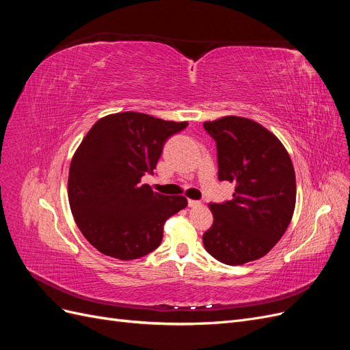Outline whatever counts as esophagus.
<instances>
[{"label":"esophagus","instance_id":"obj_1","mask_svg":"<svg viewBox=\"0 0 350 350\" xmlns=\"http://www.w3.org/2000/svg\"><path fill=\"white\" fill-rule=\"evenodd\" d=\"M188 206H189V207H200V206H201V201L188 200Z\"/></svg>","mask_w":350,"mask_h":350}]
</instances>
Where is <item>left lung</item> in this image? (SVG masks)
Masks as SVG:
<instances>
[{"instance_id": "left-lung-1", "label": "left lung", "mask_w": 350, "mask_h": 350, "mask_svg": "<svg viewBox=\"0 0 350 350\" xmlns=\"http://www.w3.org/2000/svg\"><path fill=\"white\" fill-rule=\"evenodd\" d=\"M217 147L219 181L235 184L232 200L210 203L206 251L228 266L258 260L288 229L296 201L293 165L276 135L242 116L204 122Z\"/></svg>"}]
</instances>
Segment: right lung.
Returning a JSON list of instances; mask_svg holds the SVG:
<instances>
[{
  "mask_svg": "<svg viewBox=\"0 0 350 350\" xmlns=\"http://www.w3.org/2000/svg\"><path fill=\"white\" fill-rule=\"evenodd\" d=\"M187 125L120 112L103 116L83 139L71 159L68 201L81 234L105 256L135 260L152 252L165 221L187 207L185 197L140 184L153 174L166 140Z\"/></svg>",
  "mask_w": 350,
  "mask_h": 350,
  "instance_id": "right-lung-1",
  "label": "right lung"
}]
</instances>
